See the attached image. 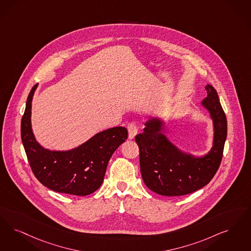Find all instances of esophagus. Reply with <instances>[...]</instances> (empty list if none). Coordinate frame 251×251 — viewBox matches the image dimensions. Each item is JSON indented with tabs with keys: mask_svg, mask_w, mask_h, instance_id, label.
<instances>
[{
	"mask_svg": "<svg viewBox=\"0 0 251 251\" xmlns=\"http://www.w3.org/2000/svg\"><path fill=\"white\" fill-rule=\"evenodd\" d=\"M128 131H129V138L133 139L137 133V127L134 122H130L128 125Z\"/></svg>",
	"mask_w": 251,
	"mask_h": 251,
	"instance_id": "1",
	"label": "esophagus"
}]
</instances>
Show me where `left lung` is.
<instances>
[{"instance_id": "1", "label": "left lung", "mask_w": 251, "mask_h": 251, "mask_svg": "<svg viewBox=\"0 0 251 251\" xmlns=\"http://www.w3.org/2000/svg\"><path fill=\"white\" fill-rule=\"evenodd\" d=\"M207 97L201 104L209 111L214 123V143L203 157L194 158L181 152L161 132L158 119L147 121L142 133L135 136L140 152V169L147 187L163 196H181L207 185L221 165L227 137V119L217 90L206 85Z\"/></svg>"}]
</instances>
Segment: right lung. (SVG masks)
<instances>
[{
    "instance_id": "1",
    "label": "right lung",
    "mask_w": 251,
    "mask_h": 251,
    "mask_svg": "<svg viewBox=\"0 0 251 251\" xmlns=\"http://www.w3.org/2000/svg\"><path fill=\"white\" fill-rule=\"evenodd\" d=\"M37 84L28 96L21 119V140L35 177L52 191L86 196L98 190L112 154L128 138L124 127L100 131L78 148L68 151L45 150L36 142L30 126L31 100Z\"/></svg>"
}]
</instances>
